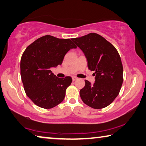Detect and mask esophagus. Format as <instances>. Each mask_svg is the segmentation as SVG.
Instances as JSON below:
<instances>
[{"instance_id": "obj_1", "label": "esophagus", "mask_w": 146, "mask_h": 146, "mask_svg": "<svg viewBox=\"0 0 146 146\" xmlns=\"http://www.w3.org/2000/svg\"><path fill=\"white\" fill-rule=\"evenodd\" d=\"M77 79H78V78H76V77H75V76H74V77H72V81H74L77 80Z\"/></svg>"}]
</instances>
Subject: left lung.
<instances>
[{"label": "left lung", "mask_w": 146, "mask_h": 146, "mask_svg": "<svg viewBox=\"0 0 146 146\" xmlns=\"http://www.w3.org/2000/svg\"><path fill=\"white\" fill-rule=\"evenodd\" d=\"M72 40L83 51L89 70L94 71L95 83L85 80L80 97L86 105L101 109L110 105L119 95L123 82V66L115 47L105 38L92 33Z\"/></svg>", "instance_id": "obj_1"}]
</instances>
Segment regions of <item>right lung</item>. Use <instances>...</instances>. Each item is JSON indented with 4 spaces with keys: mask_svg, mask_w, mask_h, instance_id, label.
<instances>
[{
    "mask_svg": "<svg viewBox=\"0 0 146 146\" xmlns=\"http://www.w3.org/2000/svg\"><path fill=\"white\" fill-rule=\"evenodd\" d=\"M76 48L70 39L45 35L25 48L20 60V75L25 94L36 105L50 109L63 101L72 80L70 76L56 77L50 68L61 65L66 52Z\"/></svg>",
    "mask_w": 146,
    "mask_h": 146,
    "instance_id": "1",
    "label": "right lung"
}]
</instances>
